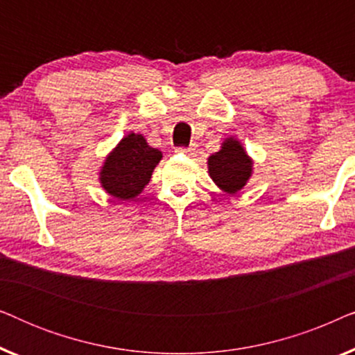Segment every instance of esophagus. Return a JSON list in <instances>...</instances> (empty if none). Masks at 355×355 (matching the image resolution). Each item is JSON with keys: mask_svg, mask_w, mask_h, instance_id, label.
<instances>
[{"mask_svg": "<svg viewBox=\"0 0 355 355\" xmlns=\"http://www.w3.org/2000/svg\"><path fill=\"white\" fill-rule=\"evenodd\" d=\"M176 152L187 155V157H193V155H196V147H193V145H191V147H179L176 148Z\"/></svg>", "mask_w": 355, "mask_h": 355, "instance_id": "1", "label": "esophagus"}]
</instances>
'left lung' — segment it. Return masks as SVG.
I'll return each mask as SVG.
<instances>
[{"mask_svg":"<svg viewBox=\"0 0 355 355\" xmlns=\"http://www.w3.org/2000/svg\"><path fill=\"white\" fill-rule=\"evenodd\" d=\"M208 174L225 193L234 196L245 187L254 173V159L234 137L225 139L221 148L208 157Z\"/></svg>","mask_w":355,"mask_h":355,"instance_id":"8db88e82","label":"left lung"}]
</instances>
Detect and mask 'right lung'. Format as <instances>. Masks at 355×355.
<instances>
[{"label": "right lung", "instance_id": "right-lung-1", "mask_svg": "<svg viewBox=\"0 0 355 355\" xmlns=\"http://www.w3.org/2000/svg\"><path fill=\"white\" fill-rule=\"evenodd\" d=\"M163 153L150 147L142 134L130 132L106 155L98 179L101 187L118 200H132L152 179Z\"/></svg>", "mask_w": 355, "mask_h": 355}]
</instances>
